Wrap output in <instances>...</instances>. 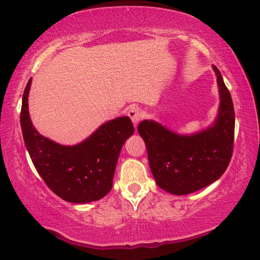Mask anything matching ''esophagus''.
<instances>
[{
	"label": "esophagus",
	"mask_w": 260,
	"mask_h": 260,
	"mask_svg": "<svg viewBox=\"0 0 260 260\" xmlns=\"http://www.w3.org/2000/svg\"><path fill=\"white\" fill-rule=\"evenodd\" d=\"M127 116L130 117L134 123V126L136 127L137 124L140 123V120L142 118V111L138 108H131L129 111H127Z\"/></svg>",
	"instance_id": "esophagus-1"
}]
</instances>
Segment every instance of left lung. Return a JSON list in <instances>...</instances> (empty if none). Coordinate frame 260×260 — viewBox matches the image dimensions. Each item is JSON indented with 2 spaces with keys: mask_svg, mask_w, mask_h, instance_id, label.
Here are the masks:
<instances>
[{
  "mask_svg": "<svg viewBox=\"0 0 260 260\" xmlns=\"http://www.w3.org/2000/svg\"><path fill=\"white\" fill-rule=\"evenodd\" d=\"M220 104L212 125L190 135L177 134L152 119L138 125L149 166L159 188L187 195L215 182L230 165L234 141V108L220 71L213 65Z\"/></svg>",
  "mask_w": 260,
  "mask_h": 260,
  "instance_id": "obj_1",
  "label": "left lung"
}]
</instances>
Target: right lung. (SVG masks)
<instances>
[{
	"instance_id": "add662e5",
	"label": "right lung",
	"mask_w": 260,
	"mask_h": 260,
	"mask_svg": "<svg viewBox=\"0 0 260 260\" xmlns=\"http://www.w3.org/2000/svg\"><path fill=\"white\" fill-rule=\"evenodd\" d=\"M31 78L24 88L20 123L31 162L49 189L72 204H87L111 190L120 149L134 134L127 116L102 124L91 136L74 145H62L42 136L28 111Z\"/></svg>"
}]
</instances>
